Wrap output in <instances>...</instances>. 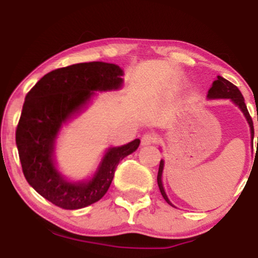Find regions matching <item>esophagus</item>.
I'll return each mask as SVG.
<instances>
[{
    "mask_svg": "<svg viewBox=\"0 0 258 258\" xmlns=\"http://www.w3.org/2000/svg\"><path fill=\"white\" fill-rule=\"evenodd\" d=\"M156 136L154 133H146V135L142 136L141 144L142 146H150V144L155 143Z\"/></svg>",
    "mask_w": 258,
    "mask_h": 258,
    "instance_id": "obj_1",
    "label": "esophagus"
}]
</instances>
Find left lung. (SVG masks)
Listing matches in <instances>:
<instances>
[{
  "instance_id": "1",
  "label": "left lung",
  "mask_w": 258,
  "mask_h": 258,
  "mask_svg": "<svg viewBox=\"0 0 258 258\" xmlns=\"http://www.w3.org/2000/svg\"><path fill=\"white\" fill-rule=\"evenodd\" d=\"M207 99H230V102H232L233 104L238 106V108L240 109V111L244 114L245 119H246L248 123V127H250L251 144H252L253 136H254L252 119H251L250 114H248L247 111L244 97H242L241 92L239 91V88L236 87V86H234L232 82H229L228 80L222 78V76H217V80H215L214 84H212V87L210 88L209 92H207ZM257 147H258V137H257ZM164 166H165V161L164 160H161V161H160L159 172H158V185L162 198L166 200L168 205L173 206V204L171 203L170 199H168L166 191H165L164 184H162V171H164Z\"/></svg>"
}]
</instances>
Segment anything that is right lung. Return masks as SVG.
<instances>
[{
	"label": "right lung",
	"instance_id": "add662e5",
	"mask_svg": "<svg viewBox=\"0 0 258 258\" xmlns=\"http://www.w3.org/2000/svg\"><path fill=\"white\" fill-rule=\"evenodd\" d=\"M122 76L123 70L116 64H74L46 74L26 94L16 132L23 172L41 197L61 209H82L102 199L119 162L138 149V138L106 148L96 171L79 180L64 176L55 161L63 127L90 105L97 92L121 90Z\"/></svg>",
	"mask_w": 258,
	"mask_h": 258
}]
</instances>
